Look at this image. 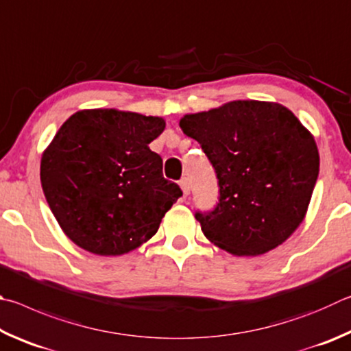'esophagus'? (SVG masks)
<instances>
[{
	"mask_svg": "<svg viewBox=\"0 0 351 351\" xmlns=\"http://www.w3.org/2000/svg\"><path fill=\"white\" fill-rule=\"evenodd\" d=\"M180 186H182V191H183V194H185V195H188L189 191H191V188H189V182H188L186 177H183V179L180 180Z\"/></svg>",
	"mask_w": 351,
	"mask_h": 351,
	"instance_id": "1",
	"label": "esophagus"
}]
</instances>
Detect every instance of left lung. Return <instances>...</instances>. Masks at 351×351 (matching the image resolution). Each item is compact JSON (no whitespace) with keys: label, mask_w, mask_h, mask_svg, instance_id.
Returning a JSON list of instances; mask_svg holds the SVG:
<instances>
[{"label":"left lung","mask_w":351,"mask_h":351,"mask_svg":"<svg viewBox=\"0 0 351 351\" xmlns=\"http://www.w3.org/2000/svg\"><path fill=\"white\" fill-rule=\"evenodd\" d=\"M219 180V204L195 213L208 241L259 256L290 237L308 210L319 152L308 129L279 103L237 100L180 120Z\"/></svg>","instance_id":"obj_1"}]
</instances>
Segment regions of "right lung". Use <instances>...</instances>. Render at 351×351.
<instances>
[{
  "mask_svg": "<svg viewBox=\"0 0 351 351\" xmlns=\"http://www.w3.org/2000/svg\"><path fill=\"white\" fill-rule=\"evenodd\" d=\"M160 117L84 109L67 119L41 157V186L61 230L80 248L120 256L156 234L182 195L149 143Z\"/></svg>",
  "mask_w": 351,
  "mask_h": 351,
  "instance_id": "add662e5",
  "label": "right lung"
}]
</instances>
